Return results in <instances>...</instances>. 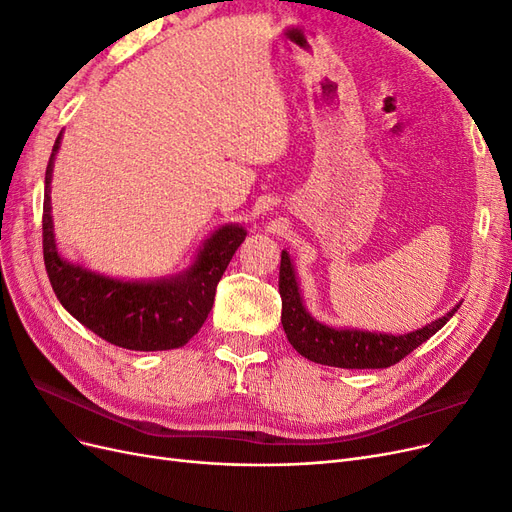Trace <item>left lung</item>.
Returning <instances> with one entry per match:
<instances>
[{"instance_id":"1","label":"left lung","mask_w":512,"mask_h":512,"mask_svg":"<svg viewBox=\"0 0 512 512\" xmlns=\"http://www.w3.org/2000/svg\"><path fill=\"white\" fill-rule=\"evenodd\" d=\"M280 294L282 324L292 348L309 361L344 369H384L399 363L414 348L427 342L431 335H436L459 309V305H455L446 316L408 335L333 329L309 316L288 252H282Z\"/></svg>"}]
</instances>
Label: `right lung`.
<instances>
[{"mask_svg": "<svg viewBox=\"0 0 512 512\" xmlns=\"http://www.w3.org/2000/svg\"><path fill=\"white\" fill-rule=\"evenodd\" d=\"M61 132L44 175L42 250L44 267L59 303L108 344L128 350L181 348L203 327L232 254L245 241V228L226 224L203 243L194 265L164 280L126 282L72 265L61 258L51 215V177Z\"/></svg>", "mask_w": 512, "mask_h": 512, "instance_id": "obj_1", "label": "right lung"}]
</instances>
